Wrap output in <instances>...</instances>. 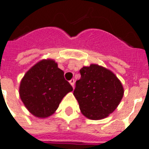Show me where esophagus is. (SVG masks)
Here are the masks:
<instances>
[{
	"mask_svg": "<svg viewBox=\"0 0 149 149\" xmlns=\"http://www.w3.org/2000/svg\"><path fill=\"white\" fill-rule=\"evenodd\" d=\"M70 84L72 85V87H74V84H75V80L74 79H72L71 80H70Z\"/></svg>",
	"mask_w": 149,
	"mask_h": 149,
	"instance_id": "obj_1",
	"label": "esophagus"
}]
</instances>
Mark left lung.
I'll use <instances>...</instances> for the list:
<instances>
[{
  "instance_id": "1",
  "label": "left lung",
  "mask_w": 149,
  "mask_h": 149,
  "mask_svg": "<svg viewBox=\"0 0 149 149\" xmlns=\"http://www.w3.org/2000/svg\"><path fill=\"white\" fill-rule=\"evenodd\" d=\"M79 72L73 95L83 115L91 120L107 117L123 96L121 82L110 70L95 64L83 67Z\"/></svg>"
}]
</instances>
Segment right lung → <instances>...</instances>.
<instances>
[{"label": "right lung", "instance_id": "1", "mask_svg": "<svg viewBox=\"0 0 149 149\" xmlns=\"http://www.w3.org/2000/svg\"><path fill=\"white\" fill-rule=\"evenodd\" d=\"M72 87L64 78V72L54 61L42 60L25 74L19 95L26 109L37 117L52 115Z\"/></svg>", "mask_w": 149, "mask_h": 149}]
</instances>
